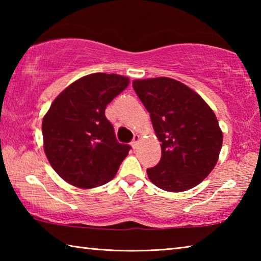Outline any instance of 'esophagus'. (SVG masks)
I'll use <instances>...</instances> for the list:
<instances>
[{"instance_id": "obj_1", "label": "esophagus", "mask_w": 261, "mask_h": 261, "mask_svg": "<svg viewBox=\"0 0 261 261\" xmlns=\"http://www.w3.org/2000/svg\"><path fill=\"white\" fill-rule=\"evenodd\" d=\"M139 141H140V136L136 134L134 136V139H132V141H131L132 148H137V146H138V144H139Z\"/></svg>"}]
</instances>
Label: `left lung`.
<instances>
[{
    "label": "left lung",
    "mask_w": 261,
    "mask_h": 261,
    "mask_svg": "<svg viewBox=\"0 0 261 261\" xmlns=\"http://www.w3.org/2000/svg\"><path fill=\"white\" fill-rule=\"evenodd\" d=\"M132 86L161 143L160 162L147 169L149 180L169 192L197 187L214 169L222 147L214 112L197 92L173 78L135 79Z\"/></svg>",
    "instance_id": "left-lung-1"
}]
</instances>
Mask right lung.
Instances as JSON below:
<instances>
[{
	"label": "right lung",
	"instance_id": "obj_1",
	"mask_svg": "<svg viewBox=\"0 0 261 261\" xmlns=\"http://www.w3.org/2000/svg\"><path fill=\"white\" fill-rule=\"evenodd\" d=\"M129 83L121 74L91 73L70 84L51 102L42 120L43 151L67 183L93 189L115 177L130 146L117 143L105 110Z\"/></svg>",
	"mask_w": 261,
	"mask_h": 261
}]
</instances>
